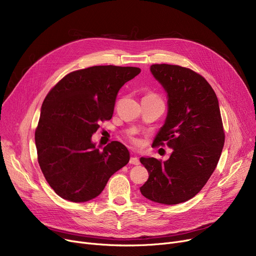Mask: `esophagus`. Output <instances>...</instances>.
Listing matches in <instances>:
<instances>
[{
  "mask_svg": "<svg viewBox=\"0 0 256 256\" xmlns=\"http://www.w3.org/2000/svg\"><path fill=\"white\" fill-rule=\"evenodd\" d=\"M130 164H132V165H139L140 164V160L136 156H132L130 158Z\"/></svg>",
  "mask_w": 256,
  "mask_h": 256,
  "instance_id": "1",
  "label": "esophagus"
}]
</instances>
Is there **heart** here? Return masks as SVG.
<instances>
[{"label":"heart","mask_w":256,"mask_h":256,"mask_svg":"<svg viewBox=\"0 0 256 256\" xmlns=\"http://www.w3.org/2000/svg\"><path fill=\"white\" fill-rule=\"evenodd\" d=\"M135 142H136V141H135Z\"/></svg>","instance_id":"heart-1"}]
</instances>
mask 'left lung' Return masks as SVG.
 Wrapping results in <instances>:
<instances>
[{"label": "left lung", "instance_id": "1", "mask_svg": "<svg viewBox=\"0 0 256 256\" xmlns=\"http://www.w3.org/2000/svg\"><path fill=\"white\" fill-rule=\"evenodd\" d=\"M150 72L168 98L154 144L167 143L173 152L163 163L140 158L150 174L140 191L154 202L178 204L200 192L217 167L225 140L219 102L208 80L186 67L154 64Z\"/></svg>", "mask_w": 256, "mask_h": 256}]
</instances>
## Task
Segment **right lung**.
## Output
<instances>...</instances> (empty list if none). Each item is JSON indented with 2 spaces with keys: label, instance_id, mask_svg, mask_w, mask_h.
<instances>
[{
  "label": "right lung",
  "instance_id": "add662e5",
  "mask_svg": "<svg viewBox=\"0 0 256 256\" xmlns=\"http://www.w3.org/2000/svg\"><path fill=\"white\" fill-rule=\"evenodd\" d=\"M141 72L138 67L92 66L65 76L46 96L35 130L38 163L52 189L72 202L98 197L130 160L112 141L100 150L91 137L113 116L117 93Z\"/></svg>",
  "mask_w": 256,
  "mask_h": 256
}]
</instances>
